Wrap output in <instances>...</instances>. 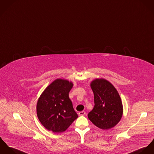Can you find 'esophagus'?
I'll list each match as a JSON object with an SVG mask.
<instances>
[{
  "label": "esophagus",
  "mask_w": 154,
  "mask_h": 154,
  "mask_svg": "<svg viewBox=\"0 0 154 154\" xmlns=\"http://www.w3.org/2000/svg\"><path fill=\"white\" fill-rule=\"evenodd\" d=\"M85 111H82V112H80L79 113V115L80 116H85Z\"/></svg>",
  "instance_id": "1"
}]
</instances>
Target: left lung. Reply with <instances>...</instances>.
I'll return each instance as SVG.
<instances>
[{
    "mask_svg": "<svg viewBox=\"0 0 154 154\" xmlns=\"http://www.w3.org/2000/svg\"><path fill=\"white\" fill-rule=\"evenodd\" d=\"M94 93V106L88 114V118L97 127L109 129L121 119L123 106L119 94L110 82L96 79L91 83Z\"/></svg>",
    "mask_w": 154,
    "mask_h": 154,
    "instance_id": "8db88e82",
    "label": "left lung"
}]
</instances>
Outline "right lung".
<instances>
[{"label": "right lung", "mask_w": 154, "mask_h": 154, "mask_svg": "<svg viewBox=\"0 0 154 154\" xmlns=\"http://www.w3.org/2000/svg\"><path fill=\"white\" fill-rule=\"evenodd\" d=\"M71 82L57 79L41 95L36 105V113L42 125L48 131L60 133L65 131L78 118L69 99Z\"/></svg>", "instance_id": "right-lung-1"}]
</instances>
